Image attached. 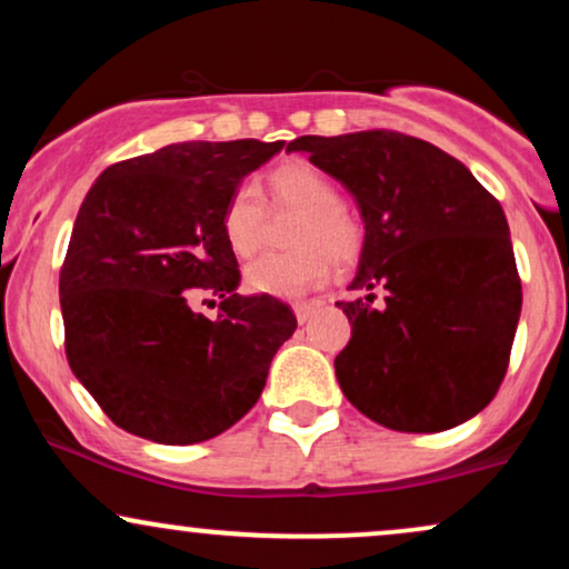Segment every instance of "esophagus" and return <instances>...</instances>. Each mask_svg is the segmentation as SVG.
<instances>
[{"label":"esophagus","mask_w":569,"mask_h":569,"mask_svg":"<svg viewBox=\"0 0 569 569\" xmlns=\"http://www.w3.org/2000/svg\"><path fill=\"white\" fill-rule=\"evenodd\" d=\"M316 310H318V302H293V316H297L299 323L310 321Z\"/></svg>","instance_id":"34e87169"}]
</instances>
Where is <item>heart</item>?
Instances as JSON below:
<instances>
[{
	"instance_id": "obj_1",
	"label": "heart",
	"mask_w": 569,
	"mask_h": 569,
	"mask_svg": "<svg viewBox=\"0 0 569 569\" xmlns=\"http://www.w3.org/2000/svg\"><path fill=\"white\" fill-rule=\"evenodd\" d=\"M272 202L302 211L293 230L299 248L264 253L246 267V289L259 297L293 299L323 286L337 262H350L361 248V230L342 208L339 187L307 160H291L267 176ZM264 198L257 184H240L224 202L221 232L238 257H251L262 246Z\"/></svg>"
}]
</instances>
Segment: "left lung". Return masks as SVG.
<instances>
[{
    "mask_svg": "<svg viewBox=\"0 0 569 569\" xmlns=\"http://www.w3.org/2000/svg\"><path fill=\"white\" fill-rule=\"evenodd\" d=\"M302 152L356 200L363 246L337 302L352 337L337 382L369 420L401 433H439L471 420L498 393L521 316V283L500 202L433 143L361 130L299 136ZM383 305L371 306L373 291Z\"/></svg>",
    "mask_w": 569,
    "mask_h": 569,
    "instance_id": "obj_1",
    "label": "left lung"
}]
</instances>
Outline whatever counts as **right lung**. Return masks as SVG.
<instances>
[{
    "mask_svg": "<svg viewBox=\"0 0 569 569\" xmlns=\"http://www.w3.org/2000/svg\"><path fill=\"white\" fill-rule=\"evenodd\" d=\"M283 147L168 143L107 168L84 194L58 283L67 358L128 433L171 447L208 441L262 396L297 318L276 297L238 293L221 211ZM202 292L222 299L217 322L191 310Z\"/></svg>",
    "mask_w": 569,
    "mask_h": 569,
    "instance_id": "1",
    "label": "right lung"
}]
</instances>
